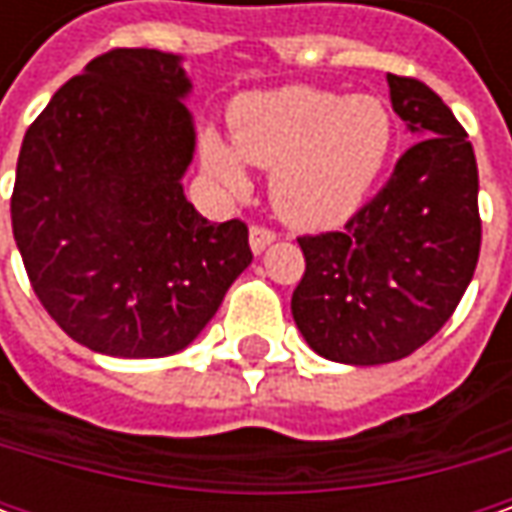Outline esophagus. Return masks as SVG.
Returning a JSON list of instances; mask_svg holds the SVG:
<instances>
[{"instance_id":"1","label":"esophagus","mask_w":512,"mask_h":512,"mask_svg":"<svg viewBox=\"0 0 512 512\" xmlns=\"http://www.w3.org/2000/svg\"><path fill=\"white\" fill-rule=\"evenodd\" d=\"M270 242H276V233H273L270 227H262V225L250 227V250H253V253H262Z\"/></svg>"}]
</instances>
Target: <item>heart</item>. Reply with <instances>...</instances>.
Here are the masks:
<instances>
[{
    "label": "heart",
    "mask_w": 512,
    "mask_h": 512,
    "mask_svg": "<svg viewBox=\"0 0 512 512\" xmlns=\"http://www.w3.org/2000/svg\"><path fill=\"white\" fill-rule=\"evenodd\" d=\"M230 142L202 136V165L213 182L245 190L242 162L270 170V202L296 227L322 230L350 219L390 159L393 110L376 93L290 85L245 93L230 108Z\"/></svg>",
    "instance_id": "b5f03b06"
}]
</instances>
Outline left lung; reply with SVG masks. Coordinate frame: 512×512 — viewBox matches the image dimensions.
<instances>
[{
	"label": "left lung",
	"mask_w": 512,
	"mask_h": 512,
	"mask_svg": "<svg viewBox=\"0 0 512 512\" xmlns=\"http://www.w3.org/2000/svg\"><path fill=\"white\" fill-rule=\"evenodd\" d=\"M390 102L419 139L344 230L299 236L305 276L290 310L330 362H399L462 302L482 247L479 168L439 93L387 73Z\"/></svg>",
	"instance_id": "obj_1"
}]
</instances>
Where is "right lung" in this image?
<instances>
[{
    "mask_svg": "<svg viewBox=\"0 0 512 512\" xmlns=\"http://www.w3.org/2000/svg\"><path fill=\"white\" fill-rule=\"evenodd\" d=\"M182 56L116 48L53 93L10 196L33 293L73 342L119 359L185 350L250 265L247 225L185 199L196 148Z\"/></svg>",
    "mask_w": 512,
    "mask_h": 512,
    "instance_id": "right-lung-1",
    "label": "right lung"
}]
</instances>
